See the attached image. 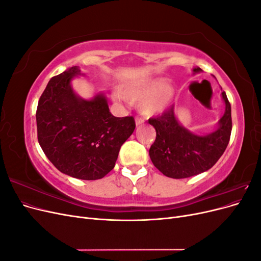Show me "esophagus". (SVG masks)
Returning <instances> with one entry per match:
<instances>
[{
  "instance_id": "obj_1",
  "label": "esophagus",
  "mask_w": 261,
  "mask_h": 261,
  "mask_svg": "<svg viewBox=\"0 0 261 261\" xmlns=\"http://www.w3.org/2000/svg\"><path fill=\"white\" fill-rule=\"evenodd\" d=\"M135 123H136V126H140V125H143L144 120H143V118H140V117H136Z\"/></svg>"
}]
</instances>
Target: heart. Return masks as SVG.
<instances>
[{
    "instance_id": "b5f03b06",
    "label": "heart",
    "mask_w": 261,
    "mask_h": 261,
    "mask_svg": "<svg viewBox=\"0 0 261 261\" xmlns=\"http://www.w3.org/2000/svg\"><path fill=\"white\" fill-rule=\"evenodd\" d=\"M122 96L130 102H137L139 111L146 116H155L167 110L174 97V89L167 80L139 81L121 87ZM121 93L115 96L120 98Z\"/></svg>"
}]
</instances>
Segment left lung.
Segmentation results:
<instances>
[{"instance_id":"left-lung-1","label":"left lung","mask_w":261,"mask_h":261,"mask_svg":"<svg viewBox=\"0 0 261 261\" xmlns=\"http://www.w3.org/2000/svg\"><path fill=\"white\" fill-rule=\"evenodd\" d=\"M194 74L200 73V67L193 68ZM225 103L223 116L218 122L216 130L198 135L185 128L175 115L172 106L161 116L149 118L148 123L155 128L156 137L149 149V155L154 167L171 178H186L211 169L223 154L232 132L231 105L226 93H221Z\"/></svg>"}]
</instances>
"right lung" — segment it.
<instances>
[{"label": "right lung", "mask_w": 261, "mask_h": 261, "mask_svg": "<svg viewBox=\"0 0 261 261\" xmlns=\"http://www.w3.org/2000/svg\"><path fill=\"white\" fill-rule=\"evenodd\" d=\"M73 66L52 77L38 102V141L62 173L93 180L105 177L117 160L121 146L135 129L133 116L115 117L105 93L87 100L74 91Z\"/></svg>", "instance_id": "add662e5"}]
</instances>
